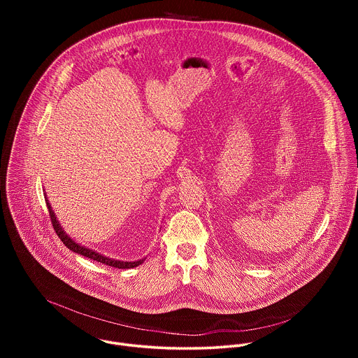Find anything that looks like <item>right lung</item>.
Wrapping results in <instances>:
<instances>
[{"label":"right lung","mask_w":358,"mask_h":358,"mask_svg":"<svg viewBox=\"0 0 358 358\" xmlns=\"http://www.w3.org/2000/svg\"><path fill=\"white\" fill-rule=\"evenodd\" d=\"M46 206H48V213H49V217H50V222H52V227H54L57 235H58L59 239L65 243V246H68L71 250H73V252L82 255V257H86V258H89V259H93V261H96V262H100V264L112 266V268H117V269H130V268H136V266H138V265L143 264V259H141V261H137V262H120V261H113V259H109V258L103 257V255H99L97 252H94V250H92V249H87V248H85V246H80L79 243L73 242V241L62 231V228L59 227V222L57 221V217H55L52 208H50L49 202H46Z\"/></svg>","instance_id":"add662e5"}]
</instances>
